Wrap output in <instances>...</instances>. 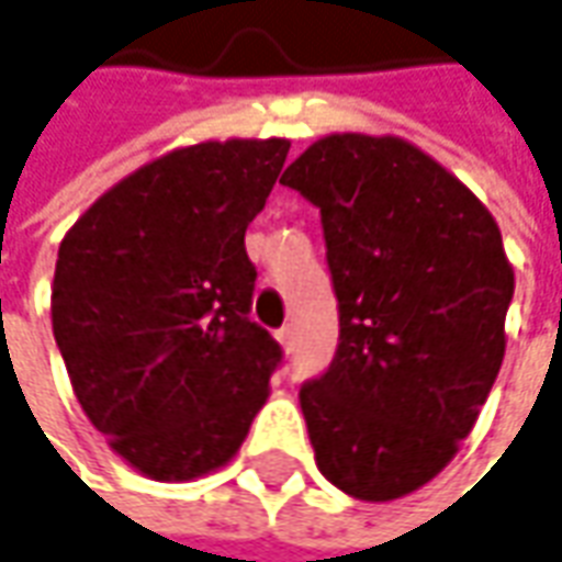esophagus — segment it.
<instances>
[{"label":"esophagus","mask_w":562,"mask_h":562,"mask_svg":"<svg viewBox=\"0 0 562 562\" xmlns=\"http://www.w3.org/2000/svg\"><path fill=\"white\" fill-rule=\"evenodd\" d=\"M278 342H281V346H284V349H293V342H296V334H293V327L290 325H284L281 327V330H278Z\"/></svg>","instance_id":"obj_1"}]
</instances>
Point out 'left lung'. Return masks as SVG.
Here are the masks:
<instances>
[{
	"mask_svg": "<svg viewBox=\"0 0 562 562\" xmlns=\"http://www.w3.org/2000/svg\"><path fill=\"white\" fill-rule=\"evenodd\" d=\"M322 210L337 356L300 390L318 470L359 501L427 485L504 361L514 269L498 222L395 135L318 138L281 176Z\"/></svg>",
	"mask_w": 562,
	"mask_h": 562,
	"instance_id": "left-lung-1",
	"label": "left lung"
}]
</instances>
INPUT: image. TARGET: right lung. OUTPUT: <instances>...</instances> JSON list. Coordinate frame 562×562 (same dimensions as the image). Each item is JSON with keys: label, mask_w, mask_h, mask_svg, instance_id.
<instances>
[{"label": "right lung", "mask_w": 562, "mask_h": 562, "mask_svg": "<svg viewBox=\"0 0 562 562\" xmlns=\"http://www.w3.org/2000/svg\"><path fill=\"white\" fill-rule=\"evenodd\" d=\"M288 138L201 142L101 194L64 235L52 330L79 405L138 473L188 483L235 458L281 346L250 322L244 235Z\"/></svg>", "instance_id": "add662e5"}]
</instances>
